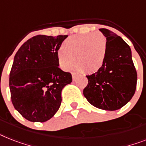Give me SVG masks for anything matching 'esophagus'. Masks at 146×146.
<instances>
[{"label":"esophagus","mask_w":146,"mask_h":146,"mask_svg":"<svg viewBox=\"0 0 146 146\" xmlns=\"http://www.w3.org/2000/svg\"><path fill=\"white\" fill-rule=\"evenodd\" d=\"M76 78H77V75H76L75 73H72V79H73V80H75Z\"/></svg>","instance_id":"obj_1"}]
</instances>
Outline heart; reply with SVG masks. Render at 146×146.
Instances as JSON below:
<instances>
[{"mask_svg":"<svg viewBox=\"0 0 146 146\" xmlns=\"http://www.w3.org/2000/svg\"><path fill=\"white\" fill-rule=\"evenodd\" d=\"M107 54V39L101 33L74 35L66 38L56 53L59 66L68 70L76 62L78 72L93 73L103 66Z\"/></svg>","mask_w":146,"mask_h":146,"instance_id":"1","label":"heart"}]
</instances>
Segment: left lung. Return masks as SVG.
<instances>
[{"mask_svg":"<svg viewBox=\"0 0 146 146\" xmlns=\"http://www.w3.org/2000/svg\"><path fill=\"white\" fill-rule=\"evenodd\" d=\"M99 31L107 38V54L97 72L86 75L84 95L92 105L105 110H116L132 98L137 88V74L129 45L108 29Z\"/></svg>","mask_w":146,"mask_h":146,"instance_id":"8db88e82","label":"left lung"}]
</instances>
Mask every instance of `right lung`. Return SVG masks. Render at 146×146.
Segmentation results:
<instances>
[{"instance_id":"add662e5","label":"right lung","mask_w":146,"mask_h":146,"mask_svg":"<svg viewBox=\"0 0 146 146\" xmlns=\"http://www.w3.org/2000/svg\"><path fill=\"white\" fill-rule=\"evenodd\" d=\"M67 35H37L15 54L9 73L11 100L17 111L31 121L52 118L62 102L61 92L72 81L70 72L59 68L56 53Z\"/></svg>"}]
</instances>
